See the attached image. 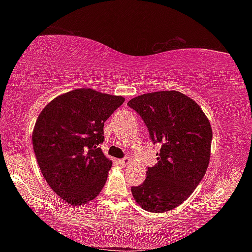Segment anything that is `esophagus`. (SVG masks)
<instances>
[{
	"label": "esophagus",
	"instance_id": "1",
	"mask_svg": "<svg viewBox=\"0 0 252 252\" xmlns=\"http://www.w3.org/2000/svg\"><path fill=\"white\" fill-rule=\"evenodd\" d=\"M119 163H120L121 165H127L130 163V159L127 157H126V158H123V159L119 160Z\"/></svg>",
	"mask_w": 252,
	"mask_h": 252
}]
</instances>
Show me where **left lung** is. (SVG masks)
Listing matches in <instances>:
<instances>
[{
  "label": "left lung",
  "instance_id": "obj_1",
  "mask_svg": "<svg viewBox=\"0 0 252 252\" xmlns=\"http://www.w3.org/2000/svg\"><path fill=\"white\" fill-rule=\"evenodd\" d=\"M160 144L158 163L149 167L142 185L131 187L136 202L150 212H167L190 197L207 171L212 130L206 114L189 96L159 91L127 102Z\"/></svg>",
  "mask_w": 252,
  "mask_h": 252
}]
</instances>
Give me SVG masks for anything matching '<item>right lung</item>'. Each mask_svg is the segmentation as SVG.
<instances>
[{
    "mask_svg": "<svg viewBox=\"0 0 252 252\" xmlns=\"http://www.w3.org/2000/svg\"><path fill=\"white\" fill-rule=\"evenodd\" d=\"M122 96L76 89L55 97L42 110L32 141L46 182L65 202L80 206L101 192L112 161L99 147L103 126Z\"/></svg>",
    "mask_w": 252,
    "mask_h": 252,
    "instance_id": "obj_1",
    "label": "right lung"
}]
</instances>
